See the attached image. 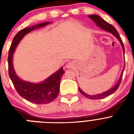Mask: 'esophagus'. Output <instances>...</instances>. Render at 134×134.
<instances>
[{"label": "esophagus", "mask_w": 134, "mask_h": 134, "mask_svg": "<svg viewBox=\"0 0 134 134\" xmlns=\"http://www.w3.org/2000/svg\"><path fill=\"white\" fill-rule=\"evenodd\" d=\"M74 62H68V63L66 64V68H72V67H74Z\"/></svg>", "instance_id": "1"}]
</instances>
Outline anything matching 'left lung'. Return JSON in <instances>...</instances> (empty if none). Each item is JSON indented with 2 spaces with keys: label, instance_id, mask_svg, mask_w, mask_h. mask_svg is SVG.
<instances>
[{
  "label": "left lung",
  "instance_id": "obj_1",
  "mask_svg": "<svg viewBox=\"0 0 134 134\" xmlns=\"http://www.w3.org/2000/svg\"><path fill=\"white\" fill-rule=\"evenodd\" d=\"M88 17L91 18V19L93 20L94 21L95 24L100 28V29H102L103 30L109 32V33H111V34H113L115 37L116 38L118 39V40L120 42L121 45L122 46V49H123V52H124V54H125V49H124V43H123V41L121 39L120 36H119V34H118V31L116 30V29L113 27V25H111V24H109V23H107V21H105L103 19H102L100 16H99V15H88ZM124 61H125V58H124ZM124 68H125V65L124 66V69L122 70V72L121 73L120 77H119V80L117 82V83L114 85V86L112 87L111 88L109 89L108 91H105V92H103V93H100V94H94V95H90V94H86L82 90H81V88H79V91H80V93H81L82 95H84L85 97H86V98H88V99H103V98L107 97L108 96H109L110 94H113V93H115L117 89L118 88V87L119 86L121 83V79H122V76H123V73H124Z\"/></svg>",
  "mask_w": 134,
  "mask_h": 134
}]
</instances>
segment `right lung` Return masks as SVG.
I'll use <instances>...</instances> for the list:
<instances>
[{
  "label": "right lung",
  "mask_w": 134,
  "mask_h": 134,
  "mask_svg": "<svg viewBox=\"0 0 134 134\" xmlns=\"http://www.w3.org/2000/svg\"><path fill=\"white\" fill-rule=\"evenodd\" d=\"M51 22L41 23L36 25L21 29L16 34L12 41L8 56L9 75L12 82L16 88L17 93L23 99L35 104H47L52 102L58 97L60 91V84L61 78L65 72L61 67L55 73L50 75L45 80L39 83L25 81L19 77L15 72L13 67V58L15 50L21 40L25 35L40 27H44Z\"/></svg>",
  "instance_id": "right-lung-1"
}]
</instances>
